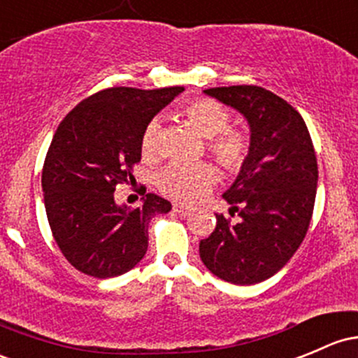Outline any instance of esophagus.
Instances as JSON below:
<instances>
[{"instance_id":"34e87169","label":"esophagus","mask_w":358,"mask_h":358,"mask_svg":"<svg viewBox=\"0 0 358 358\" xmlns=\"http://www.w3.org/2000/svg\"><path fill=\"white\" fill-rule=\"evenodd\" d=\"M172 210L176 211V213L178 215H180V217H187V215L191 213V208L189 206H184V205H178V203H176L174 206H172Z\"/></svg>"}]
</instances>
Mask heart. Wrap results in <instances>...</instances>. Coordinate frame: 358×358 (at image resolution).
Segmentation results:
<instances>
[{"label":"heart","mask_w":358,"mask_h":358,"mask_svg":"<svg viewBox=\"0 0 358 358\" xmlns=\"http://www.w3.org/2000/svg\"><path fill=\"white\" fill-rule=\"evenodd\" d=\"M191 126L208 140V152L229 172H236L249 155V140L244 133L229 129L230 116L224 106L208 99H198L182 110ZM160 122L150 121L141 134V150L153 155L159 150ZM217 180V171L210 164H171L159 172L157 186L160 191L179 201L193 203L201 199Z\"/></svg>","instance_id":"obj_1"}]
</instances>
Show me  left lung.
<instances>
[{"label": "left lung", "instance_id": "obj_1", "mask_svg": "<svg viewBox=\"0 0 358 358\" xmlns=\"http://www.w3.org/2000/svg\"><path fill=\"white\" fill-rule=\"evenodd\" d=\"M232 107L249 124V155L224 193L230 222L199 242L203 264L234 285L264 282L288 263L309 229L317 189V162L303 119L290 103L255 85L203 90Z\"/></svg>", "mask_w": 358, "mask_h": 358}]
</instances>
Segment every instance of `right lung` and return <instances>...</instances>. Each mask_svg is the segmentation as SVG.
Returning <instances> with one entry per match:
<instances>
[{"label": "right lung", "instance_id": "right-lung-1", "mask_svg": "<svg viewBox=\"0 0 358 358\" xmlns=\"http://www.w3.org/2000/svg\"><path fill=\"white\" fill-rule=\"evenodd\" d=\"M182 90L106 88L57 126L42 169V193L56 244L78 271L113 278L147 255L150 220L172 205L148 193L129 210L117 205L114 191L133 178L148 122Z\"/></svg>", "mask_w": 358, "mask_h": 358}]
</instances>
